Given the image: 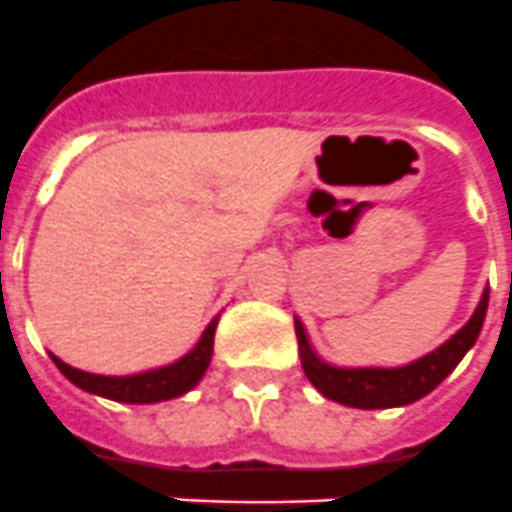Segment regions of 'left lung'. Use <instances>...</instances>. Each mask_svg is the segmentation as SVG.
Instances as JSON below:
<instances>
[{
    "label": "left lung",
    "mask_w": 512,
    "mask_h": 512,
    "mask_svg": "<svg viewBox=\"0 0 512 512\" xmlns=\"http://www.w3.org/2000/svg\"><path fill=\"white\" fill-rule=\"evenodd\" d=\"M487 302H490V289L479 300L477 310L469 318V323L454 333L449 341L438 346L423 359L413 361L408 366H397V369H377V366H366V369H341V366H330L318 354L312 351L307 333L300 320L295 318L297 343H300V361L305 369V377L310 379L312 387L325 395L328 400L341 402L348 408L361 410H377V408H400L410 402L420 400L428 392H433L443 379L449 377L456 369L464 354L477 341L482 323L487 315Z\"/></svg>",
    "instance_id": "1"
}]
</instances>
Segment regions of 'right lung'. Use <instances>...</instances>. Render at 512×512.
Instances as JSON below:
<instances>
[{
	"label": "right lung",
	"instance_id": "add662e5",
	"mask_svg": "<svg viewBox=\"0 0 512 512\" xmlns=\"http://www.w3.org/2000/svg\"><path fill=\"white\" fill-rule=\"evenodd\" d=\"M215 328L217 318L207 325L202 338L197 341V346H194L187 356L174 361V364L161 366V369H151V372L143 374H130V377H102V374H89L81 372V369H74V366H69L66 361H61L53 354L51 359L53 364L58 366V372L69 379V382H74L79 390L92 392V395L107 397V400L115 402L148 405V402H161L184 395V392H189L194 384L200 382L212 359Z\"/></svg>",
	"mask_w": 512,
	"mask_h": 512
}]
</instances>
